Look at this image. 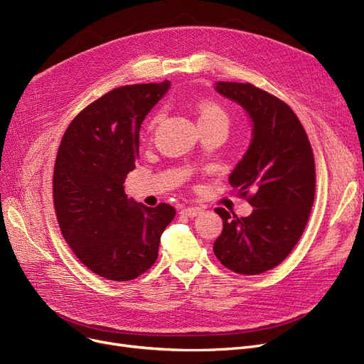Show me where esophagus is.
I'll use <instances>...</instances> for the list:
<instances>
[{"instance_id":"esophagus-1","label":"esophagus","mask_w":364,"mask_h":364,"mask_svg":"<svg viewBox=\"0 0 364 364\" xmlns=\"http://www.w3.org/2000/svg\"><path fill=\"white\" fill-rule=\"evenodd\" d=\"M202 213V208L199 206H187L184 209H181V214L187 215V217H196Z\"/></svg>"}]
</instances>
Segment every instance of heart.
<instances>
[{
    "instance_id": "b5f03b06",
    "label": "heart",
    "mask_w": 364,
    "mask_h": 364,
    "mask_svg": "<svg viewBox=\"0 0 364 364\" xmlns=\"http://www.w3.org/2000/svg\"><path fill=\"white\" fill-rule=\"evenodd\" d=\"M161 119V114H155L149 122V129H153ZM199 125H220L227 129L228 127V114L217 103L205 102L199 106Z\"/></svg>"
}]
</instances>
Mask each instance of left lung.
Here are the masks:
<instances>
[{
    "instance_id": "8db88e82",
    "label": "left lung",
    "mask_w": 364,
    "mask_h": 364,
    "mask_svg": "<svg viewBox=\"0 0 364 364\" xmlns=\"http://www.w3.org/2000/svg\"><path fill=\"white\" fill-rule=\"evenodd\" d=\"M252 121V140L228 183L254 206L239 218L224 208L214 243L220 262L239 274H259L279 265L301 239L316 193V168L307 132L294 110L252 84H215Z\"/></svg>"
}]
</instances>
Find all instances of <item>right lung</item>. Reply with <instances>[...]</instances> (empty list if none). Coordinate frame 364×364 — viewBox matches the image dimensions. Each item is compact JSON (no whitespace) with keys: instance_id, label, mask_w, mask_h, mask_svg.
I'll return each instance as SVG.
<instances>
[{"instance_id":"1","label":"right lung","mask_w":364,"mask_h":364,"mask_svg":"<svg viewBox=\"0 0 364 364\" xmlns=\"http://www.w3.org/2000/svg\"><path fill=\"white\" fill-rule=\"evenodd\" d=\"M169 87L164 81L109 91L76 114L57 151L53 199L62 235L87 269L107 280L147 272L176 215L168 203L149 208L124 190L136 168L141 122Z\"/></svg>"}]
</instances>
